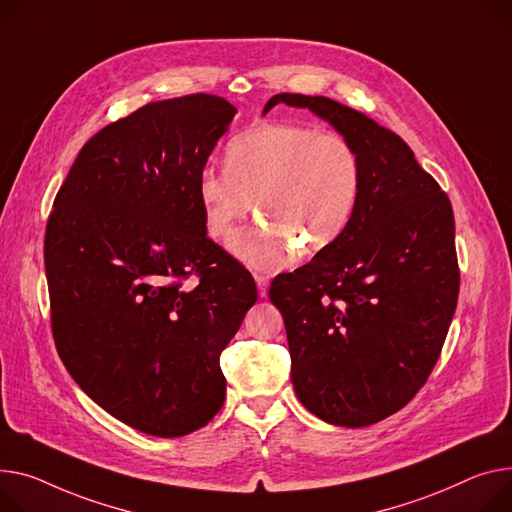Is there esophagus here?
Listing matches in <instances>:
<instances>
[{
	"label": "esophagus",
	"instance_id": "esophagus-1",
	"mask_svg": "<svg viewBox=\"0 0 512 512\" xmlns=\"http://www.w3.org/2000/svg\"><path fill=\"white\" fill-rule=\"evenodd\" d=\"M255 282H257L259 296L265 298V296H267V288H269V278H267V276H255Z\"/></svg>",
	"mask_w": 512,
	"mask_h": 512
}]
</instances>
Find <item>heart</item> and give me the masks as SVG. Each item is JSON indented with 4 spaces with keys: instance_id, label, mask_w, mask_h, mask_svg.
I'll return each mask as SVG.
<instances>
[{
    "instance_id": "1",
    "label": "heart",
    "mask_w": 512,
    "mask_h": 512,
    "mask_svg": "<svg viewBox=\"0 0 512 512\" xmlns=\"http://www.w3.org/2000/svg\"><path fill=\"white\" fill-rule=\"evenodd\" d=\"M362 168L354 146L311 125L253 127L228 144L226 168L206 166L197 177L203 222L226 238L255 210L267 222L232 236L230 251L259 271H280L294 255L321 251L344 234L356 212Z\"/></svg>"
}]
</instances>
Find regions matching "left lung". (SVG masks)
<instances>
[{
	"label": "left lung",
	"instance_id": "obj_1",
	"mask_svg": "<svg viewBox=\"0 0 512 512\" xmlns=\"http://www.w3.org/2000/svg\"><path fill=\"white\" fill-rule=\"evenodd\" d=\"M309 109L354 146L362 189L352 222L311 263L269 288L286 325L292 385L317 418L377 424L422 389L459 296L447 193L397 133L327 96L276 94Z\"/></svg>",
	"mask_w": 512,
	"mask_h": 512
}]
</instances>
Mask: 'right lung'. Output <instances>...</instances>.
Returning <instances> with one entry per match:
<instances>
[{
    "label": "right lung",
    "instance_id": "right-lung-1",
    "mask_svg": "<svg viewBox=\"0 0 512 512\" xmlns=\"http://www.w3.org/2000/svg\"><path fill=\"white\" fill-rule=\"evenodd\" d=\"M234 115L222 96L189 94L100 129L47 222L59 358L102 410L152 436H185L220 412V354L257 300L253 276L206 236L197 197Z\"/></svg>",
    "mask_w": 512,
    "mask_h": 512
}]
</instances>
